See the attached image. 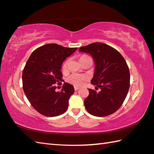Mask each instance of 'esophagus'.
I'll return each mask as SVG.
<instances>
[{
  "label": "esophagus",
  "instance_id": "34e87169",
  "mask_svg": "<svg viewBox=\"0 0 154 154\" xmlns=\"http://www.w3.org/2000/svg\"><path fill=\"white\" fill-rule=\"evenodd\" d=\"M74 88H75V91H77L79 89V87H77V86H75Z\"/></svg>",
  "mask_w": 154,
  "mask_h": 154
}]
</instances>
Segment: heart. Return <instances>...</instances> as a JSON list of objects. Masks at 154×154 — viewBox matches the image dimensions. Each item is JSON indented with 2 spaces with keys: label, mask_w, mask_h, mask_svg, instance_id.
Segmentation results:
<instances>
[{
  "label": "heart",
  "mask_w": 154,
  "mask_h": 154,
  "mask_svg": "<svg viewBox=\"0 0 154 154\" xmlns=\"http://www.w3.org/2000/svg\"><path fill=\"white\" fill-rule=\"evenodd\" d=\"M87 57H89L88 56H85V55H83L82 56L80 57V61L82 62L83 59H85V58H87ZM68 63H69V60H66L64 62L63 65H62V70H65L66 69L67 66H68ZM87 76L85 75H81V74H77V73H73L70 75V76L68 77L67 81L69 82V83H72V84H73L75 85H77V86H79V85H81L83 84V83L84 81H85L87 79Z\"/></svg>",
  "instance_id": "obj_1"
}]
</instances>
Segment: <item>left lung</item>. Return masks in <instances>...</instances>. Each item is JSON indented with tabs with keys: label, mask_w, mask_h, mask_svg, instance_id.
Listing matches in <instances>:
<instances>
[{
	"label": "left lung",
	"mask_w": 154,
	"mask_h": 154,
	"mask_svg": "<svg viewBox=\"0 0 154 154\" xmlns=\"http://www.w3.org/2000/svg\"><path fill=\"white\" fill-rule=\"evenodd\" d=\"M79 50L92 56L95 71L91 83L96 90L88 89L84 105L89 113L97 117L107 116L118 111L126 98L130 88V71L119 52L103 43H93Z\"/></svg>",
	"instance_id": "obj_1"
}]
</instances>
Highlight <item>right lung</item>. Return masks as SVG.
Masks as SVG:
<instances>
[{
  "label": "right lung",
  "instance_id": "obj_1",
  "mask_svg": "<svg viewBox=\"0 0 154 154\" xmlns=\"http://www.w3.org/2000/svg\"><path fill=\"white\" fill-rule=\"evenodd\" d=\"M56 43L46 44L31 54L22 72L23 90L36 111L48 117L64 113L74 87L64 82L61 92H56V83L62 84V62L77 50Z\"/></svg>",
  "mask_w": 154,
  "mask_h": 154
}]
</instances>
